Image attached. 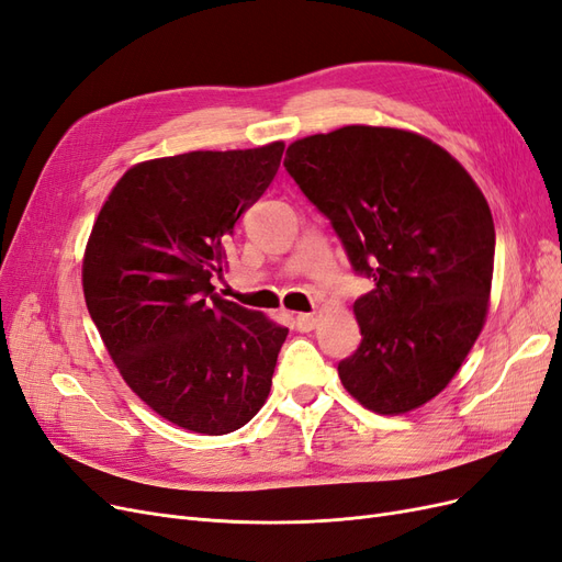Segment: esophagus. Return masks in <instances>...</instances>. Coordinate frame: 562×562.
<instances>
[{"mask_svg":"<svg viewBox=\"0 0 562 562\" xmlns=\"http://www.w3.org/2000/svg\"><path fill=\"white\" fill-rule=\"evenodd\" d=\"M293 323H295V328H297L300 333H310V330H314V326H316V316H314V314H297Z\"/></svg>","mask_w":562,"mask_h":562,"instance_id":"34e87169","label":"esophagus"}]
</instances>
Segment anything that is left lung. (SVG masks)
Here are the masks:
<instances>
[{
	"instance_id": "1",
	"label": "left lung",
	"mask_w": 562,
	"mask_h": 562,
	"mask_svg": "<svg viewBox=\"0 0 562 562\" xmlns=\"http://www.w3.org/2000/svg\"><path fill=\"white\" fill-rule=\"evenodd\" d=\"M285 171L330 220L372 291L353 302L361 345L337 363L349 394L401 415L448 386L479 339L495 223L479 184L429 138L345 126L295 140Z\"/></svg>"
}]
</instances>
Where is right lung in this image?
Instances as JSON below:
<instances>
[{
	"instance_id": "obj_1",
	"label": "right lung",
	"mask_w": 562,
	"mask_h": 562,
	"mask_svg": "<svg viewBox=\"0 0 562 562\" xmlns=\"http://www.w3.org/2000/svg\"><path fill=\"white\" fill-rule=\"evenodd\" d=\"M283 143L143 161L83 252V297L126 384L178 427L223 436L265 405L288 328L215 295L225 244L274 180Z\"/></svg>"
}]
</instances>
